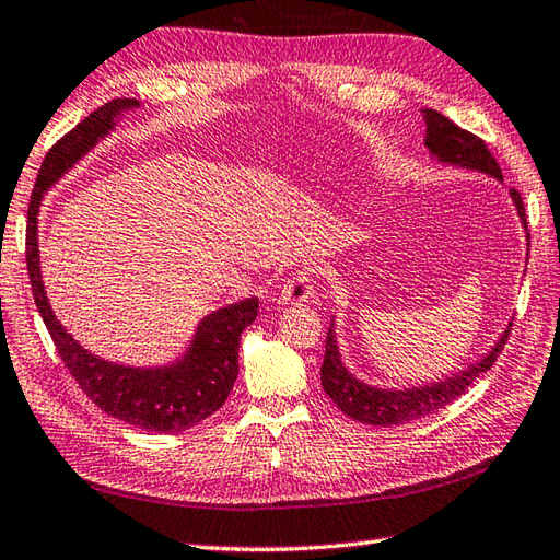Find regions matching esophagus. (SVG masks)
<instances>
[{
	"instance_id": "34e87169",
	"label": "esophagus",
	"mask_w": 560,
	"mask_h": 560,
	"mask_svg": "<svg viewBox=\"0 0 560 560\" xmlns=\"http://www.w3.org/2000/svg\"><path fill=\"white\" fill-rule=\"evenodd\" d=\"M314 294V284L310 272H292V278L284 280L280 288L272 292V300L278 304H302L310 302Z\"/></svg>"
}]
</instances>
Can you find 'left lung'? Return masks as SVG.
I'll return each mask as SVG.
<instances>
[{"label": "left lung", "instance_id": "1", "mask_svg": "<svg viewBox=\"0 0 560 560\" xmlns=\"http://www.w3.org/2000/svg\"><path fill=\"white\" fill-rule=\"evenodd\" d=\"M420 113H423V120H425V147L432 159H438L440 164L459 166L466 171H476V174H486L495 180H503L500 166L493 159V154L488 152L483 140H478L476 135L462 130L459 125H454L450 118H444L438 110L423 108ZM510 198L515 202L524 234H527V217H524V205H522L520 192L512 188ZM527 258H529V234H527ZM510 326L512 324H508V328L500 334L498 343L490 348L481 360L471 362L466 370L444 376L440 382L408 386V389H384V386H372V384L360 382L358 376L346 368L343 358H340L338 340H336V318H334L326 334L322 386L330 396V401H334L352 420H360L364 425H380V428L404 425L408 420L425 418L447 404H452L454 398H459L466 389H469L478 376L493 368L500 350L505 348Z\"/></svg>", "mask_w": 560, "mask_h": 560}]
</instances>
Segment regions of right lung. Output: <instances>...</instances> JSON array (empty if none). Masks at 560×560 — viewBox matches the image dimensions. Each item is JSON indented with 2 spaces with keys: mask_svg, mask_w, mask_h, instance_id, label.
Returning a JSON list of instances; mask_svg holds the SVG:
<instances>
[{
  "mask_svg": "<svg viewBox=\"0 0 560 560\" xmlns=\"http://www.w3.org/2000/svg\"><path fill=\"white\" fill-rule=\"evenodd\" d=\"M132 108H140V101H108L45 154L28 205V278L33 300L50 330L57 352L91 401L132 428L147 432H184L220 410L230 396L238 374V343H242L244 328L250 326L258 314V296H246L202 316L188 348L174 362L156 364V368H132V364L108 362L94 355L67 334L52 312L40 276L38 212L43 196L79 159L113 132L125 110Z\"/></svg>",
  "mask_w": 560,
  "mask_h": 560,
  "instance_id": "add662e5",
  "label": "right lung"
}]
</instances>
